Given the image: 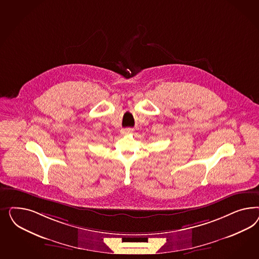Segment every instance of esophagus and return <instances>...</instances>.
<instances>
[{"label":"esophagus","mask_w":259,"mask_h":259,"mask_svg":"<svg viewBox=\"0 0 259 259\" xmlns=\"http://www.w3.org/2000/svg\"><path fill=\"white\" fill-rule=\"evenodd\" d=\"M132 132H133V129H131V128H125V129L121 130V133L122 134H129L132 133Z\"/></svg>","instance_id":"34e87169"}]
</instances>
